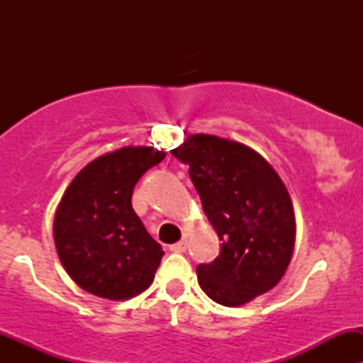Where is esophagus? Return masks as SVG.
Listing matches in <instances>:
<instances>
[{"mask_svg": "<svg viewBox=\"0 0 363 363\" xmlns=\"http://www.w3.org/2000/svg\"><path fill=\"white\" fill-rule=\"evenodd\" d=\"M186 247H188V242H186V240H179V242L172 244L170 251H174V252H184Z\"/></svg>", "mask_w": 363, "mask_h": 363, "instance_id": "obj_1", "label": "esophagus"}]
</instances>
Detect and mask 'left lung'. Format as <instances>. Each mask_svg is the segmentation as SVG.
<instances>
[{"label": "left lung", "mask_w": 363, "mask_h": 363, "mask_svg": "<svg viewBox=\"0 0 363 363\" xmlns=\"http://www.w3.org/2000/svg\"><path fill=\"white\" fill-rule=\"evenodd\" d=\"M172 155L189 167L223 240L218 258L196 267L200 288L228 307L272 290L295 246L294 205L276 170L252 149L214 135H191Z\"/></svg>", "instance_id": "left-lung-1"}]
</instances>
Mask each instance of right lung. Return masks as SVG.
Returning a JSON list of instances; mask_svg holds the SVG:
<instances>
[{"mask_svg": "<svg viewBox=\"0 0 363 363\" xmlns=\"http://www.w3.org/2000/svg\"><path fill=\"white\" fill-rule=\"evenodd\" d=\"M164 152L123 147L93 160L65 191L54 218L61 263L82 290L126 300L151 286L163 250L131 205L135 184Z\"/></svg>", "mask_w": 363, "mask_h": 363, "instance_id": "right-lung-1", "label": "right lung"}]
</instances>
